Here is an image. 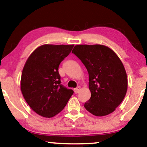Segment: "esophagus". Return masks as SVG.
Listing matches in <instances>:
<instances>
[{"label": "esophagus", "mask_w": 147, "mask_h": 147, "mask_svg": "<svg viewBox=\"0 0 147 147\" xmlns=\"http://www.w3.org/2000/svg\"><path fill=\"white\" fill-rule=\"evenodd\" d=\"M80 86H78L77 88H75V89L74 90V92H75V94L78 93V92H79V91H80Z\"/></svg>", "instance_id": "1"}]
</instances>
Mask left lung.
<instances>
[{"mask_svg":"<svg viewBox=\"0 0 147 147\" xmlns=\"http://www.w3.org/2000/svg\"><path fill=\"white\" fill-rule=\"evenodd\" d=\"M72 53L89 74L91 98L84 104L96 116L113 112L125 97L128 79L123 63L113 50L102 45H78Z\"/></svg>","mask_w":147,"mask_h":147,"instance_id":"obj_1","label":"left lung"}]
</instances>
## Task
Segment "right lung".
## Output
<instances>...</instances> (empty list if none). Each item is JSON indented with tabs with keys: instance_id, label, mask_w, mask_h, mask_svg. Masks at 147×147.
<instances>
[{
	"instance_id": "1",
	"label": "right lung",
	"mask_w": 147,
	"mask_h": 147,
	"mask_svg": "<svg viewBox=\"0 0 147 147\" xmlns=\"http://www.w3.org/2000/svg\"><path fill=\"white\" fill-rule=\"evenodd\" d=\"M74 45H49L37 47L26 61L22 71L21 90L32 110L51 118L67 104L74 91L61 84L58 68Z\"/></svg>"
}]
</instances>
